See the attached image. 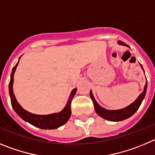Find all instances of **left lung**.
I'll return each instance as SVG.
<instances>
[{
	"label": "left lung",
	"mask_w": 155,
	"mask_h": 155,
	"mask_svg": "<svg viewBox=\"0 0 155 155\" xmlns=\"http://www.w3.org/2000/svg\"><path fill=\"white\" fill-rule=\"evenodd\" d=\"M118 43H119L120 45H123L128 46L127 45L125 44L124 42H123V41H119ZM140 66H141V68L143 69L141 65H140ZM146 91H147V83H146V85L144 86L143 91L140 93V96L137 97V99L134 102L133 104H131L130 106H128V107H125V108L121 109V110H106V109L103 108V107H100V106L97 104V101L95 100L94 97H93V95L91 91H90V95L92 100H93L95 110H96V112H97V114H98L99 116H100L101 117L104 118V119L108 120L120 121L127 119L130 117H131V116L138 110L140 104H141L142 101H143V98L145 97Z\"/></svg>",
	"instance_id": "obj_1"
}]
</instances>
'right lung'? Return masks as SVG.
Returning a JSON list of instances; mask_svg holds the SVG:
<instances>
[{"label":"right lung","instance_id":"obj_1","mask_svg":"<svg viewBox=\"0 0 155 155\" xmlns=\"http://www.w3.org/2000/svg\"><path fill=\"white\" fill-rule=\"evenodd\" d=\"M20 58H19V60H20ZM18 65V62L15 65V67L12 69V72L11 74V80H10L9 83V94L10 97H11V102H12V106L15 112L25 121L28 122L33 126L41 128V129H55V128H58L65 124V123L69 120L71 116V113H72V111H71V102H72V98L74 97L75 94H76V89H74L72 91L69 100L67 102V104L61 112L58 113V114H49V115H37V114H31V113L26 111L25 110H24L19 105L16 98H15V94H14V74H15Z\"/></svg>","mask_w":155,"mask_h":155}]
</instances>
